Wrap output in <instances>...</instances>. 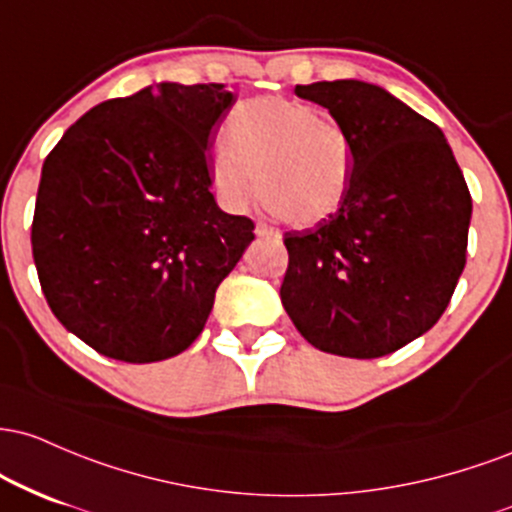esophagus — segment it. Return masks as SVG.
<instances>
[{
	"instance_id": "1",
	"label": "esophagus",
	"mask_w": 512,
	"mask_h": 512,
	"mask_svg": "<svg viewBox=\"0 0 512 512\" xmlns=\"http://www.w3.org/2000/svg\"><path fill=\"white\" fill-rule=\"evenodd\" d=\"M273 234H278L271 225H266V222H258L256 225V237H273Z\"/></svg>"
}]
</instances>
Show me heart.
Wrapping results in <instances>:
<instances>
[{
    "label": "heart",
    "mask_w": 512,
    "mask_h": 512,
    "mask_svg": "<svg viewBox=\"0 0 512 512\" xmlns=\"http://www.w3.org/2000/svg\"><path fill=\"white\" fill-rule=\"evenodd\" d=\"M353 164V142L341 123L321 118L312 103L258 96L229 113L212 154V186L234 212L249 208L261 188L285 222L309 227L343 208Z\"/></svg>",
    "instance_id": "heart-1"
}]
</instances>
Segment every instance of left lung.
<instances>
[{
    "label": "left lung",
    "instance_id": "1",
    "mask_svg": "<svg viewBox=\"0 0 512 512\" xmlns=\"http://www.w3.org/2000/svg\"><path fill=\"white\" fill-rule=\"evenodd\" d=\"M353 142L343 208L287 232L280 300L324 353L380 358L423 336L450 304L467 263L472 195L445 135L382 86L297 84Z\"/></svg>",
    "mask_w": 512,
    "mask_h": 512
}]
</instances>
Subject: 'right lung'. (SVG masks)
<instances>
[{
	"mask_svg": "<svg viewBox=\"0 0 512 512\" xmlns=\"http://www.w3.org/2000/svg\"><path fill=\"white\" fill-rule=\"evenodd\" d=\"M225 84L145 86L84 113L48 154L31 244L60 324L123 363L186 350L215 290L254 241L210 193V132Z\"/></svg>",
	"mask_w": 512,
	"mask_h": 512,
	"instance_id": "obj_1",
	"label": "right lung"
}]
</instances>
